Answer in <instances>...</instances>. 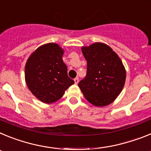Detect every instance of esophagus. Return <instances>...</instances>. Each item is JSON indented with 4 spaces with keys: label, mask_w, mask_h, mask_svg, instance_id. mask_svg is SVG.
<instances>
[{
    "label": "esophagus",
    "mask_w": 151,
    "mask_h": 151,
    "mask_svg": "<svg viewBox=\"0 0 151 151\" xmlns=\"http://www.w3.org/2000/svg\"><path fill=\"white\" fill-rule=\"evenodd\" d=\"M74 82H75V84H78V77H76V78H74Z\"/></svg>",
    "instance_id": "34e87169"
}]
</instances>
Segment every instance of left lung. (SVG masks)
Returning a JSON list of instances; mask_svg holds the SVG:
<instances>
[{
	"mask_svg": "<svg viewBox=\"0 0 151 151\" xmlns=\"http://www.w3.org/2000/svg\"><path fill=\"white\" fill-rule=\"evenodd\" d=\"M82 51L87 61V73L78 82V87L91 104L97 106L110 104L125 85L126 73L120 58L103 43L83 47Z\"/></svg>",
	"mask_w": 151,
	"mask_h": 151,
	"instance_id": "obj_1",
	"label": "left lung"
}]
</instances>
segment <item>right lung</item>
I'll use <instances>...</instances> for the list:
<instances>
[{
	"label": "right lung",
	"mask_w": 151,
	"mask_h": 151,
	"mask_svg": "<svg viewBox=\"0 0 151 151\" xmlns=\"http://www.w3.org/2000/svg\"><path fill=\"white\" fill-rule=\"evenodd\" d=\"M63 50L57 44L39 47L26 64V82L31 92L46 104L55 102L74 84L68 76L67 66L62 57Z\"/></svg>",
	"instance_id": "obj_1"
}]
</instances>
